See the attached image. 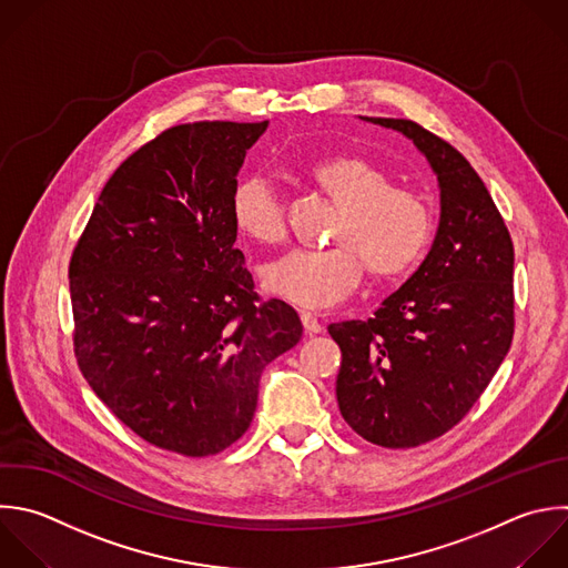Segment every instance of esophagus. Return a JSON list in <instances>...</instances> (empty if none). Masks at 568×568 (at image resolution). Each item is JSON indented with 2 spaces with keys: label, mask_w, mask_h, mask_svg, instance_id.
Instances as JSON below:
<instances>
[{
  "label": "esophagus",
  "mask_w": 568,
  "mask_h": 568,
  "mask_svg": "<svg viewBox=\"0 0 568 568\" xmlns=\"http://www.w3.org/2000/svg\"><path fill=\"white\" fill-rule=\"evenodd\" d=\"M300 317H302L304 331H306L308 335L322 333V324H320V320H317V315H315V313H311V311H302V313H300Z\"/></svg>",
  "instance_id": "34e87169"
}]
</instances>
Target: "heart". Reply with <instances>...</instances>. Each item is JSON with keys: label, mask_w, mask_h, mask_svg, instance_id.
Listing matches in <instances>:
<instances>
[{"label": "heart", "mask_w": 568, "mask_h": 568, "mask_svg": "<svg viewBox=\"0 0 568 568\" xmlns=\"http://www.w3.org/2000/svg\"><path fill=\"white\" fill-rule=\"evenodd\" d=\"M308 180L339 209L324 251H291L262 271L264 286L306 308H326L348 297L364 268L377 284L408 275L430 246L435 215L415 191L393 186L379 164L342 153L308 166ZM233 229L262 246L286 235L282 204L262 178H246L231 193Z\"/></svg>", "instance_id": "obj_1"}]
</instances>
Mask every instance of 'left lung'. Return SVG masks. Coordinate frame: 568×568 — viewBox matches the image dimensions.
Wrapping results in <instances>:
<instances>
[{
	"mask_svg": "<svg viewBox=\"0 0 568 568\" xmlns=\"http://www.w3.org/2000/svg\"><path fill=\"white\" fill-rule=\"evenodd\" d=\"M366 120L404 133L426 155L442 217L422 266L371 320L328 326L342 351L335 393L366 442L410 448L462 422L510 348L513 240L457 149L413 120Z\"/></svg>",
	"mask_w": 568,
	"mask_h": 568,
	"instance_id": "left-lung-1",
	"label": "left lung"
}]
</instances>
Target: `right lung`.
<instances>
[{
  "label": "right lung",
  "mask_w": 568,
  "mask_h": 568,
  "mask_svg": "<svg viewBox=\"0 0 568 568\" xmlns=\"http://www.w3.org/2000/svg\"><path fill=\"white\" fill-rule=\"evenodd\" d=\"M266 126L162 131L111 175L69 264L82 375L135 435L186 457L248 430L262 371L302 337L295 308L255 293L229 211Z\"/></svg>",
  "instance_id": "add662e5"
}]
</instances>
